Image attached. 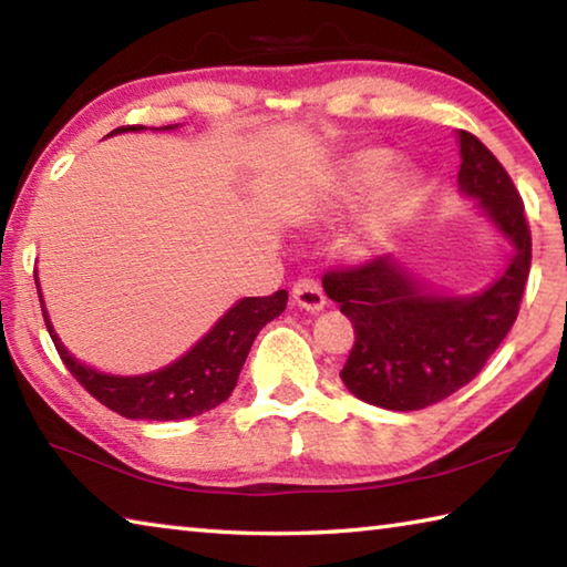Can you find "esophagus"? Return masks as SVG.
Masks as SVG:
<instances>
[{
	"mask_svg": "<svg viewBox=\"0 0 567 567\" xmlns=\"http://www.w3.org/2000/svg\"><path fill=\"white\" fill-rule=\"evenodd\" d=\"M292 297L297 305L310 312H318L324 307V292L315 277H300V280L292 285Z\"/></svg>",
	"mask_w": 567,
	"mask_h": 567,
	"instance_id": "esophagus-1",
	"label": "esophagus"
}]
</instances>
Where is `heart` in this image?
<instances>
[{
	"mask_svg": "<svg viewBox=\"0 0 567 567\" xmlns=\"http://www.w3.org/2000/svg\"><path fill=\"white\" fill-rule=\"evenodd\" d=\"M390 167H392L390 155L380 150H368V152H360V155L350 157L348 162H344L338 182H334V189H332L334 205L344 207V205L358 203V199L364 195H370L372 189H378L382 182L388 179ZM405 197H408L405 182H400V179L388 182V185L380 189L372 213L362 219V225L358 229H354V245L358 247L375 245L380 239L385 219L395 213L402 203H405Z\"/></svg>",
	"mask_w": 567,
	"mask_h": 567,
	"instance_id": "obj_1",
	"label": "heart"
}]
</instances>
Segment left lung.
Returning a JSON list of instances; mask_svg holds the SVG:
<instances>
[{"label": "left lung", "instance_id": "left-lung-1", "mask_svg": "<svg viewBox=\"0 0 567 567\" xmlns=\"http://www.w3.org/2000/svg\"><path fill=\"white\" fill-rule=\"evenodd\" d=\"M457 185L511 237L515 257L503 277L473 297L430 295L392 257L322 275V287L350 318L354 342L340 378L354 398L385 410H422L465 388L520 312L533 239L511 175L473 132L460 130Z\"/></svg>", "mask_w": 567, "mask_h": 567}]
</instances>
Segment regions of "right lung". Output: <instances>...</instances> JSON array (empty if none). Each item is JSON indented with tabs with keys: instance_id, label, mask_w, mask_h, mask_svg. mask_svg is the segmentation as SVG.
<instances>
[{
	"instance_id": "1",
	"label": "right lung",
	"mask_w": 567,
	"mask_h": 567,
	"mask_svg": "<svg viewBox=\"0 0 567 567\" xmlns=\"http://www.w3.org/2000/svg\"><path fill=\"white\" fill-rule=\"evenodd\" d=\"M124 130H142V124H127V127H117L114 132ZM285 290H277L267 297H245L185 358L172 362L165 370H157L152 375L142 378H114L102 375V372L92 368H84L56 340L52 324L47 320L44 305L42 315L64 368L104 408H110L112 412L130 420H187L203 415V412L217 408L219 402H225L233 395L237 375L243 370L257 332L267 322L275 320L285 310Z\"/></svg>"
}]
</instances>
